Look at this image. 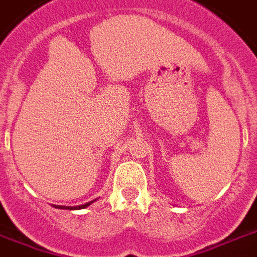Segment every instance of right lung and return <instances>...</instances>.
I'll list each match as a JSON object with an SVG mask.
<instances>
[{
	"instance_id": "1",
	"label": "right lung",
	"mask_w": 257,
	"mask_h": 257,
	"mask_svg": "<svg viewBox=\"0 0 257 257\" xmlns=\"http://www.w3.org/2000/svg\"><path fill=\"white\" fill-rule=\"evenodd\" d=\"M96 199H93V201L88 202V203H85V204H81V206H76V207H68V206H56V208H68V210H80V208H85V207H88L89 204H92L93 202H95Z\"/></svg>"
}]
</instances>
